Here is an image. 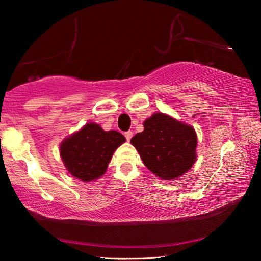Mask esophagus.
I'll return each mask as SVG.
<instances>
[{
  "label": "esophagus",
  "mask_w": 261,
  "mask_h": 261,
  "mask_svg": "<svg viewBox=\"0 0 261 261\" xmlns=\"http://www.w3.org/2000/svg\"><path fill=\"white\" fill-rule=\"evenodd\" d=\"M124 136H125V138H126V140L129 141L131 138H132V132L131 131H126L125 134H124Z\"/></svg>",
  "instance_id": "1"
}]
</instances>
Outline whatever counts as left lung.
<instances>
[{
  "instance_id": "8db88e82",
  "label": "left lung",
  "mask_w": 261,
  "mask_h": 261,
  "mask_svg": "<svg viewBox=\"0 0 261 261\" xmlns=\"http://www.w3.org/2000/svg\"><path fill=\"white\" fill-rule=\"evenodd\" d=\"M144 131L130 143L147 169L163 180H175L197 160V134L193 126L170 115L155 113L145 120Z\"/></svg>"
}]
</instances>
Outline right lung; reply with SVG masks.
Here are the masks:
<instances>
[{
  "mask_svg": "<svg viewBox=\"0 0 261 261\" xmlns=\"http://www.w3.org/2000/svg\"><path fill=\"white\" fill-rule=\"evenodd\" d=\"M125 140L118 131H105L90 122L62 140L60 155L70 175L84 183L94 182L105 175L114 152Z\"/></svg>",
  "mask_w": 261,
  "mask_h": 261,
  "instance_id": "add662e5",
  "label": "right lung"
}]
</instances>
